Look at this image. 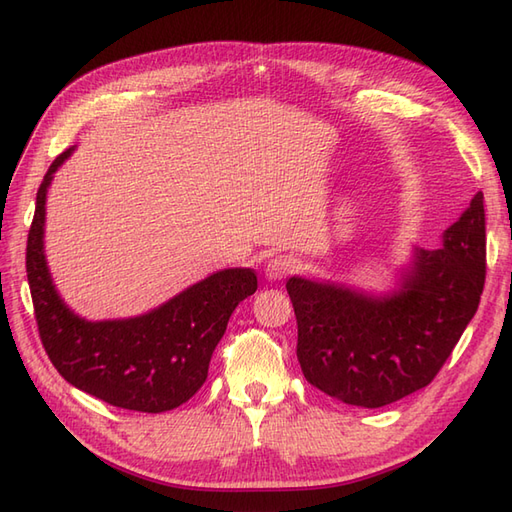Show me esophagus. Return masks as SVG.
Wrapping results in <instances>:
<instances>
[{"label": "esophagus", "mask_w": 512, "mask_h": 512, "mask_svg": "<svg viewBox=\"0 0 512 512\" xmlns=\"http://www.w3.org/2000/svg\"><path fill=\"white\" fill-rule=\"evenodd\" d=\"M295 269H297V260L293 256L280 254V256H273L269 260L267 267H265V276L269 280H282V278L289 276V273H293Z\"/></svg>", "instance_id": "obj_1"}]
</instances>
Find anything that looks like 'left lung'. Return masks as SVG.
Wrapping results in <instances>:
<instances>
[{
    "label": "left lung",
    "instance_id": "1",
    "mask_svg": "<svg viewBox=\"0 0 512 512\" xmlns=\"http://www.w3.org/2000/svg\"><path fill=\"white\" fill-rule=\"evenodd\" d=\"M486 273L484 195L415 247L397 289L373 295L336 282H286L304 378L345 404L380 408L428 386L476 315Z\"/></svg>",
    "mask_w": 512,
    "mask_h": 512
}]
</instances>
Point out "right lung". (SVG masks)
Wrapping results in <instances>:
<instances>
[{
    "mask_svg": "<svg viewBox=\"0 0 512 512\" xmlns=\"http://www.w3.org/2000/svg\"><path fill=\"white\" fill-rule=\"evenodd\" d=\"M62 152L36 193L26 271L45 352L76 389L117 408L165 413L189 402L208 378V365L234 308L256 293L254 269H223L169 302L130 319L89 321L62 302L43 247L45 199Z\"/></svg>",
    "mask_w": 512,
    "mask_h": 512,
    "instance_id": "right-lung-1",
    "label": "right lung"
}]
</instances>
